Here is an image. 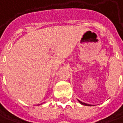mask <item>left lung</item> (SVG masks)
<instances>
[{"label": "left lung", "instance_id": "1", "mask_svg": "<svg viewBox=\"0 0 123 123\" xmlns=\"http://www.w3.org/2000/svg\"><path fill=\"white\" fill-rule=\"evenodd\" d=\"M79 103L80 104L83 105H86V106H91L90 105H88V104H86V103H82V102H81V101H79Z\"/></svg>", "mask_w": 123, "mask_h": 123}]
</instances>
